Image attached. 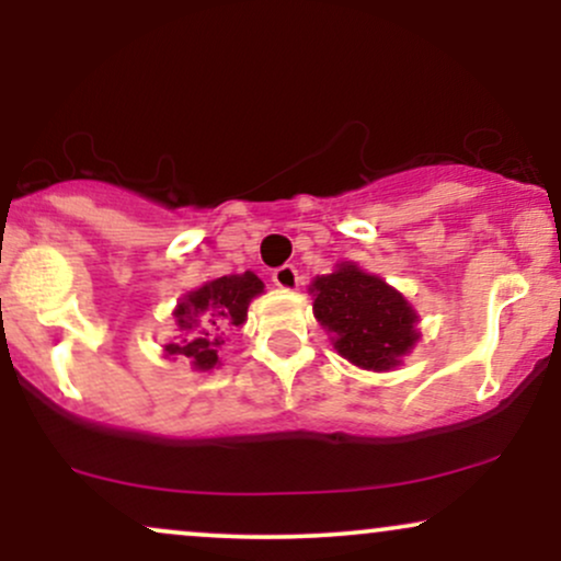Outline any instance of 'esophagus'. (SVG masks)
Segmentation results:
<instances>
[{"mask_svg":"<svg viewBox=\"0 0 561 561\" xmlns=\"http://www.w3.org/2000/svg\"><path fill=\"white\" fill-rule=\"evenodd\" d=\"M272 282H274L276 287H282V289H298V282H300L298 268H295V266H279V268H274Z\"/></svg>","mask_w":561,"mask_h":561,"instance_id":"34e87169","label":"esophagus"}]
</instances>
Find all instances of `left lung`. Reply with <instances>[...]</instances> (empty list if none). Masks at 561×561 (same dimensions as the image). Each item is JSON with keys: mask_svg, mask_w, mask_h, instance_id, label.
I'll use <instances>...</instances> for the list:
<instances>
[{"mask_svg": "<svg viewBox=\"0 0 561 561\" xmlns=\"http://www.w3.org/2000/svg\"><path fill=\"white\" fill-rule=\"evenodd\" d=\"M311 295L313 317L334 334L340 356L362 369H392L420 340V317L409 300L356 263H340L337 272L317 276Z\"/></svg>", "mask_w": 561, "mask_h": 561, "instance_id": "obj_1", "label": "left lung"}]
</instances>
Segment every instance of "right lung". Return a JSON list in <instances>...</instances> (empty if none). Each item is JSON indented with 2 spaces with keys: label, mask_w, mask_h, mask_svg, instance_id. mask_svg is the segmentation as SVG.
Returning a JSON list of instances; mask_svg holds the SVG:
<instances>
[{
  "label": "right lung",
  "mask_w": 561,
  "mask_h": 561,
  "mask_svg": "<svg viewBox=\"0 0 561 561\" xmlns=\"http://www.w3.org/2000/svg\"><path fill=\"white\" fill-rule=\"evenodd\" d=\"M261 293L263 282L253 272L218 276V279L192 289L173 311L184 340L165 345V356L186 358L199 371L214 369L218 364V351L224 345V334L244 324L250 300Z\"/></svg>",
  "instance_id": "1"
}]
</instances>
